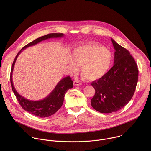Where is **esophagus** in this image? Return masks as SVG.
<instances>
[{
    "label": "esophagus",
    "instance_id": "esophagus-1",
    "mask_svg": "<svg viewBox=\"0 0 151 151\" xmlns=\"http://www.w3.org/2000/svg\"><path fill=\"white\" fill-rule=\"evenodd\" d=\"M81 84H82V83L78 80H75L73 81V85L75 86H79V85H81Z\"/></svg>",
    "mask_w": 151,
    "mask_h": 151
}]
</instances>
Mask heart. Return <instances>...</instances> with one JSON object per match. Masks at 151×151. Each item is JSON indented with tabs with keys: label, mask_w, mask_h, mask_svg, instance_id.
<instances>
[{
	"label": "heart",
	"mask_w": 151,
	"mask_h": 151,
	"mask_svg": "<svg viewBox=\"0 0 151 151\" xmlns=\"http://www.w3.org/2000/svg\"><path fill=\"white\" fill-rule=\"evenodd\" d=\"M112 53L106 47L88 43L76 46L71 54L70 66L75 70L79 66L81 76L93 81L100 78L109 70L112 61Z\"/></svg>",
	"instance_id": "b5f03b06"
}]
</instances>
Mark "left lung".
<instances>
[{
  "label": "left lung",
  "mask_w": 151,
  "mask_h": 151,
  "mask_svg": "<svg viewBox=\"0 0 151 151\" xmlns=\"http://www.w3.org/2000/svg\"><path fill=\"white\" fill-rule=\"evenodd\" d=\"M115 50L113 67L101 78L91 83L95 95L91 104L97 111L116 112L130 101L138 81V68L134 58L125 48L111 39Z\"/></svg>",
  "instance_id": "8db88e82"
}]
</instances>
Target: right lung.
Segmentation results:
<instances>
[{
	"label": "right lung",
	"instance_id": "obj_1",
	"mask_svg": "<svg viewBox=\"0 0 151 151\" xmlns=\"http://www.w3.org/2000/svg\"><path fill=\"white\" fill-rule=\"evenodd\" d=\"M63 36L64 34L63 33H50L38 37L33 41L31 42L29 44L24 46L17 54L14 60L11 68L10 76L11 87L17 100L18 101L19 104L24 111L40 118L50 116L51 115L54 114L56 112H57V111L60 108L63 103L64 96H65L66 92L69 89H71L73 87L72 80L71 79L70 76H66L64 78L59 81V82L57 84L55 87L52 91V92L45 98L38 101H32L29 100L24 98V97L21 96L16 91L12 82L13 69L18 55L23 50L29 47L35 45L42 40H44L50 38L61 37Z\"/></svg>",
	"mask_w": 151,
	"mask_h": 151
}]
</instances>
